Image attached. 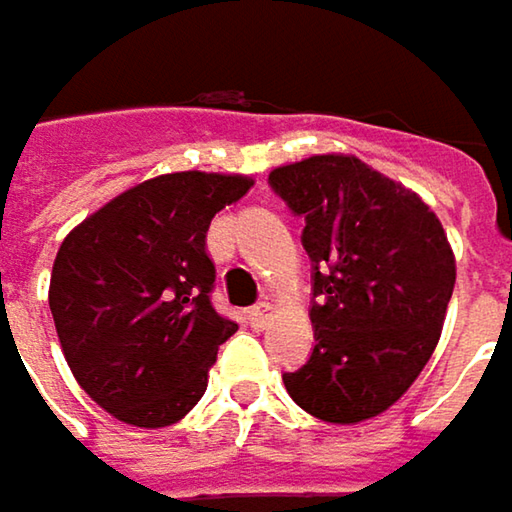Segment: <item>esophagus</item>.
Instances as JSON below:
<instances>
[{"label": "esophagus", "mask_w": 512, "mask_h": 512, "mask_svg": "<svg viewBox=\"0 0 512 512\" xmlns=\"http://www.w3.org/2000/svg\"><path fill=\"white\" fill-rule=\"evenodd\" d=\"M269 320H272V305H269V302H260L255 308H249V323H252L255 329H266Z\"/></svg>", "instance_id": "34e87169"}]
</instances>
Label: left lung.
Instances as JSON below:
<instances>
[{
    "label": "left lung",
    "mask_w": 512,
    "mask_h": 512,
    "mask_svg": "<svg viewBox=\"0 0 512 512\" xmlns=\"http://www.w3.org/2000/svg\"><path fill=\"white\" fill-rule=\"evenodd\" d=\"M269 186L305 219L314 263V353L287 394L326 424L394 406L430 361L457 284L439 216L403 183L350 154L272 168Z\"/></svg>",
    "instance_id": "left-lung-1"
}]
</instances>
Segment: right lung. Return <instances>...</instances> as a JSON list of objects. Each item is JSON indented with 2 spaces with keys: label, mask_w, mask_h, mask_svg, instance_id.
<instances>
[{
  "label": "right lung",
  "mask_w": 512,
  "mask_h": 512,
  "mask_svg": "<svg viewBox=\"0 0 512 512\" xmlns=\"http://www.w3.org/2000/svg\"><path fill=\"white\" fill-rule=\"evenodd\" d=\"M252 183L159 174L64 237L50 275L55 332L82 391L118 421L171 427L204 397L219 344L237 332L210 305L207 228Z\"/></svg>",
  "instance_id": "obj_1"
}]
</instances>
